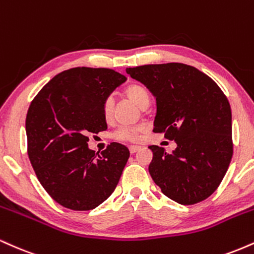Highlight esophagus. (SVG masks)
I'll return each mask as SVG.
<instances>
[{"label": "esophagus", "mask_w": 254, "mask_h": 254, "mask_svg": "<svg viewBox=\"0 0 254 254\" xmlns=\"http://www.w3.org/2000/svg\"><path fill=\"white\" fill-rule=\"evenodd\" d=\"M139 149H141V147H138V145H130L129 147V150L131 154H135L136 151H138Z\"/></svg>", "instance_id": "1"}]
</instances>
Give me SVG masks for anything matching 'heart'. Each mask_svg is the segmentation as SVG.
I'll use <instances>...</instances> for the list:
<instances>
[{"mask_svg":"<svg viewBox=\"0 0 254 254\" xmlns=\"http://www.w3.org/2000/svg\"><path fill=\"white\" fill-rule=\"evenodd\" d=\"M125 94L127 95V98L130 100H132L137 106L142 107L145 105H149L150 98H149V92L147 88L141 84H130L125 89ZM113 99L109 97L105 99L103 104V115L105 119H109L112 117L113 113ZM144 131L143 125H121L113 132V138L117 139V141L122 142H136L138 141L141 133Z\"/></svg>","mask_w":254,"mask_h":254,"instance_id":"1","label":"heart"}]
</instances>
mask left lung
Instances as JSON below:
<instances>
[{"label":"left lung","mask_w":254,"mask_h":254,"mask_svg":"<svg viewBox=\"0 0 254 254\" xmlns=\"http://www.w3.org/2000/svg\"><path fill=\"white\" fill-rule=\"evenodd\" d=\"M156 99L154 132H164L177 148L167 153L150 145L149 173L162 193L191 205L211 196L233 156L232 111L212 78L183 63L127 68Z\"/></svg>","instance_id":"left-lung-1"}]
</instances>
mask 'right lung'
Returning <instances> with one entry per match:
<instances>
[{"instance_id":"obj_1","label":"right lung","mask_w":254,"mask_h":254,"mask_svg":"<svg viewBox=\"0 0 254 254\" xmlns=\"http://www.w3.org/2000/svg\"><path fill=\"white\" fill-rule=\"evenodd\" d=\"M125 81L112 69L77 66L56 75L32 100L28 157L43 188L64 208L92 210L117 186L129 149L112 142L98 155L88 135L107 129L103 104Z\"/></svg>"}]
</instances>
